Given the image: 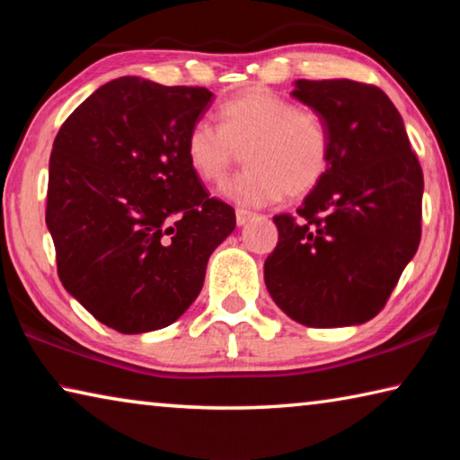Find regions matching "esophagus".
Listing matches in <instances>:
<instances>
[{
	"label": "esophagus",
	"instance_id": "34e87169",
	"mask_svg": "<svg viewBox=\"0 0 460 460\" xmlns=\"http://www.w3.org/2000/svg\"><path fill=\"white\" fill-rule=\"evenodd\" d=\"M253 217H255V213L247 211V208H237V211H235V219H237L239 227H243V225H247L249 221H252Z\"/></svg>",
	"mask_w": 460,
	"mask_h": 460
}]
</instances>
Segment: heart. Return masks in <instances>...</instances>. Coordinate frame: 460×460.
<instances>
[{"label": "heart", "instance_id": "obj_1", "mask_svg": "<svg viewBox=\"0 0 460 460\" xmlns=\"http://www.w3.org/2000/svg\"><path fill=\"white\" fill-rule=\"evenodd\" d=\"M219 128L192 123L184 139L189 166L202 182H221L245 150L247 170L223 184V197L245 207L305 197L329 174L332 139L321 115L266 87H249L217 109Z\"/></svg>", "mask_w": 460, "mask_h": 460}]
</instances>
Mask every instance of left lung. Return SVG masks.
Wrapping results in <instances>:
<instances>
[{"label": "left lung", "instance_id": "8db88e82", "mask_svg": "<svg viewBox=\"0 0 460 460\" xmlns=\"http://www.w3.org/2000/svg\"><path fill=\"white\" fill-rule=\"evenodd\" d=\"M292 97L324 119L332 160L296 215L274 217L268 292L305 326L367 323L420 245L422 168L402 115L376 84L300 79Z\"/></svg>", "mask_w": 460, "mask_h": 460}]
</instances>
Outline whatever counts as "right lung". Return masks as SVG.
Wrapping results in <instances>:
<instances>
[{"mask_svg":"<svg viewBox=\"0 0 460 460\" xmlns=\"http://www.w3.org/2000/svg\"><path fill=\"white\" fill-rule=\"evenodd\" d=\"M205 87L121 76L68 115L52 144L46 225L58 278L99 323L164 329L205 282L235 211L192 172L184 139L213 103Z\"/></svg>","mask_w":460,"mask_h":460,"instance_id":"add662e5","label":"right lung"}]
</instances>
